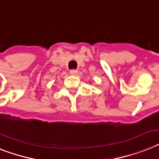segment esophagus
<instances>
[{"label": "esophagus", "instance_id": "esophagus-1", "mask_svg": "<svg viewBox=\"0 0 159 159\" xmlns=\"http://www.w3.org/2000/svg\"><path fill=\"white\" fill-rule=\"evenodd\" d=\"M69 73H70L71 75L75 76V75H77V74L78 71H77V69H72V70H70V72H69Z\"/></svg>", "mask_w": 159, "mask_h": 159}]
</instances>
